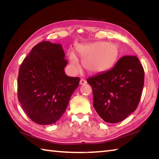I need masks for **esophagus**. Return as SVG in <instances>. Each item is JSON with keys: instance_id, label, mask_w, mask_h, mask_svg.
<instances>
[{"instance_id": "obj_1", "label": "esophagus", "mask_w": 159, "mask_h": 159, "mask_svg": "<svg viewBox=\"0 0 159 159\" xmlns=\"http://www.w3.org/2000/svg\"><path fill=\"white\" fill-rule=\"evenodd\" d=\"M86 83L87 82H86V80L85 79H81L80 80V85H85V84H86Z\"/></svg>"}]
</instances>
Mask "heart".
Here are the masks:
<instances>
[{
  "mask_svg": "<svg viewBox=\"0 0 159 159\" xmlns=\"http://www.w3.org/2000/svg\"><path fill=\"white\" fill-rule=\"evenodd\" d=\"M75 50L77 55L82 59L83 68L92 74L100 73L111 68L116 61L118 55L117 45L104 41L78 45ZM69 60L72 71H79V61L74 52L69 54Z\"/></svg>",
  "mask_w": 159,
  "mask_h": 159,
  "instance_id": "b5f03b06",
  "label": "heart"
}]
</instances>
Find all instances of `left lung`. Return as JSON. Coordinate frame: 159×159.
I'll return each mask as SVG.
<instances>
[{
    "label": "left lung",
    "instance_id": "1",
    "mask_svg": "<svg viewBox=\"0 0 159 159\" xmlns=\"http://www.w3.org/2000/svg\"><path fill=\"white\" fill-rule=\"evenodd\" d=\"M144 80V69L134 55L124 56L111 69L88 78L95 111L107 123L122 121L138 107Z\"/></svg>",
    "mask_w": 159,
    "mask_h": 159
}]
</instances>
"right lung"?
<instances>
[{
    "instance_id": "1",
    "label": "right lung",
    "mask_w": 159,
    "mask_h": 159,
    "mask_svg": "<svg viewBox=\"0 0 159 159\" xmlns=\"http://www.w3.org/2000/svg\"><path fill=\"white\" fill-rule=\"evenodd\" d=\"M64 57L60 43L42 41L32 48L21 64L18 100L28 117L38 124L57 122L79 86L80 78L65 74Z\"/></svg>"
}]
</instances>
